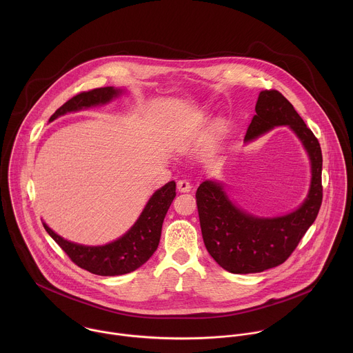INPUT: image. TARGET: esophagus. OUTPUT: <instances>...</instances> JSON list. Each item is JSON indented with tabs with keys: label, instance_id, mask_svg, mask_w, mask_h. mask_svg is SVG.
I'll return each instance as SVG.
<instances>
[{
	"label": "esophagus",
	"instance_id": "1",
	"mask_svg": "<svg viewBox=\"0 0 353 353\" xmlns=\"http://www.w3.org/2000/svg\"><path fill=\"white\" fill-rule=\"evenodd\" d=\"M176 189H178V192H181V193H189V192L192 190V185H190L189 181L181 179V181H178V183H176Z\"/></svg>",
	"mask_w": 353,
	"mask_h": 353
}]
</instances>
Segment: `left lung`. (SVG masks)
I'll return each instance as SVG.
<instances>
[{"instance_id": "left-lung-1", "label": "left lung", "mask_w": 353, "mask_h": 353, "mask_svg": "<svg viewBox=\"0 0 353 353\" xmlns=\"http://www.w3.org/2000/svg\"><path fill=\"white\" fill-rule=\"evenodd\" d=\"M255 112L245 141H252L274 126L288 125L308 153L311 185L307 199L296 210L263 219L235 206L221 183L202 182L196 200L205 248L221 268L236 274L263 272L285 262L316 219L322 203L321 145L294 105L279 91L265 90L258 95Z\"/></svg>"}]
</instances>
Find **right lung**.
Listing matches in <instances>:
<instances>
[{
    "mask_svg": "<svg viewBox=\"0 0 353 353\" xmlns=\"http://www.w3.org/2000/svg\"><path fill=\"white\" fill-rule=\"evenodd\" d=\"M121 92V90H115L114 87L80 92L62 104L51 115L50 122L66 112L104 104L112 98H117ZM175 186V182L171 181L156 190L134 225L123 236L104 246L77 245L57 235L46 223H43V227L58 246L68 254L72 262L81 269L99 276H119L130 273L144 265L156 252L165 213L176 196Z\"/></svg>",
    "mask_w": 353,
    "mask_h": 353,
    "instance_id": "obj_1",
    "label": "right lung"
}]
</instances>
